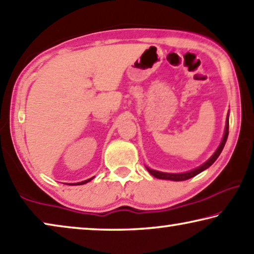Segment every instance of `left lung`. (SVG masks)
<instances>
[{
  "instance_id": "left-lung-1",
  "label": "left lung",
  "mask_w": 254,
  "mask_h": 254,
  "mask_svg": "<svg viewBox=\"0 0 254 254\" xmlns=\"http://www.w3.org/2000/svg\"><path fill=\"white\" fill-rule=\"evenodd\" d=\"M227 136H228V116H227V121H226V127H225V134H224V138L221 140V143L219 144L218 149H217L216 152L214 155L211 156V158L208 160V162L204 163L203 165H201L200 167L195 168V170H193L191 172H188V173H181V174H170V173H162V172H157L154 170H149L147 168L148 172L150 173L152 176H155L157 179H162V180H171V181H185V180H189L193 178V176L198 175L199 173H201L204 170H207L208 167H210L212 164L216 162V159L218 158V156L220 155L221 150H223V148L225 146V143H226V140H227Z\"/></svg>"
}]
</instances>
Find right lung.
<instances>
[{
	"instance_id": "add662e5",
	"label": "right lung",
	"mask_w": 254,
	"mask_h": 254,
	"mask_svg": "<svg viewBox=\"0 0 254 254\" xmlns=\"http://www.w3.org/2000/svg\"><path fill=\"white\" fill-rule=\"evenodd\" d=\"M92 180V178L91 179H89V180H86V181H82V182H79V183H75V184H73V185H81V184H84V183H87V182H89V181H91ZM70 185H72V184H70Z\"/></svg>"
}]
</instances>
